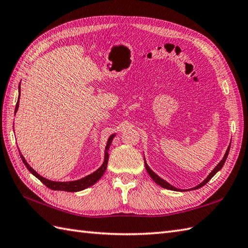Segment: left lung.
I'll use <instances>...</instances> for the list:
<instances>
[{"label":"left lung","instance_id":"8db88e82","mask_svg":"<svg viewBox=\"0 0 248 248\" xmlns=\"http://www.w3.org/2000/svg\"><path fill=\"white\" fill-rule=\"evenodd\" d=\"M230 149H231V144L228 145V148H227V150H226V153H225V155H224V157H223V159H222L218 164H217V167H216L213 170H212V173L209 174L206 178L203 180L200 185H198L197 186H195V187H193V188H190V189H197V188H200V187H202L203 186H205L206 183L211 180L212 178H213V176H215V174L218 172V170H220L221 169H222V167H223V164H224V162H225V160H226V158H227V156H228V153H230ZM144 164H145V169H147V172L149 173V175H150V177L152 179H153L158 186H160L161 187H163V188H167V189H170V190H183V189H179V188H177V187H175V186H170L169 182H167L166 180H163V179H161L159 176L158 175H156L153 170H152L150 168H149V166L147 164V162L144 161Z\"/></svg>","mask_w":248,"mask_h":248}]
</instances>
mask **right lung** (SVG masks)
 <instances>
[{
    "mask_svg": "<svg viewBox=\"0 0 248 248\" xmlns=\"http://www.w3.org/2000/svg\"><path fill=\"white\" fill-rule=\"evenodd\" d=\"M20 94H21V87L18 86V99H20ZM18 99H17V103H16V106L15 113H16V111L18 109ZM114 136H115V134L111 135L109 137V139H108V142H107V145H106V151H105V160H104V163L101 164V167L98 170H95L94 173L88 175V176L84 177V178H81V179L75 180V181L56 182V181H51V180H48L46 178H44V177H42L41 175L37 174L35 170L29 166V164L26 161V159H25L24 156L22 155L21 152L20 151H18V152H20L22 160H23L25 166H26V168L29 170V172L32 175H34L37 179L41 180L48 188H51V189H54V190H65V192H79V190H82V189H85L89 186L95 185V183H96L101 178V176H103L104 173L106 172L108 160H109V153H108V151H109V148H110Z\"/></svg>",
    "mask_w": 248,
    "mask_h": 248,
    "instance_id": "1",
    "label": "right lung"
}]
</instances>
